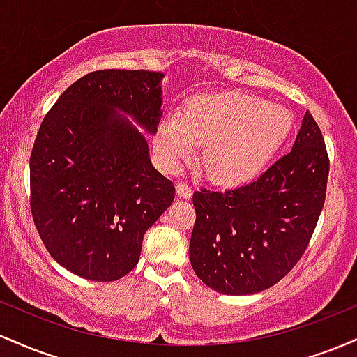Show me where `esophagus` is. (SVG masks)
<instances>
[{
  "label": "esophagus",
  "instance_id": "esophagus-1",
  "mask_svg": "<svg viewBox=\"0 0 357 357\" xmlns=\"http://www.w3.org/2000/svg\"><path fill=\"white\" fill-rule=\"evenodd\" d=\"M176 192H178L179 198H183V199H190L191 196H192L191 186H188L186 183H178V184H176Z\"/></svg>",
  "mask_w": 357,
  "mask_h": 357
}]
</instances>
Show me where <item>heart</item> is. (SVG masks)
<instances>
[{
	"label": "heart",
	"mask_w": 357,
	"mask_h": 357,
	"mask_svg": "<svg viewBox=\"0 0 357 357\" xmlns=\"http://www.w3.org/2000/svg\"><path fill=\"white\" fill-rule=\"evenodd\" d=\"M294 116L278 104L240 92L192 97L178 117L159 127L155 147L167 167L196 158L211 183L238 188L258 178L294 130Z\"/></svg>",
	"instance_id": "obj_1"
}]
</instances>
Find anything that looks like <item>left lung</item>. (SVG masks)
<instances>
[{
  "label": "left lung",
  "instance_id": "8db88e82",
  "mask_svg": "<svg viewBox=\"0 0 357 357\" xmlns=\"http://www.w3.org/2000/svg\"><path fill=\"white\" fill-rule=\"evenodd\" d=\"M329 158L305 112L292 151L255 181L192 195L190 260L220 294L250 296L282 280L304 255L326 202Z\"/></svg>",
  "mask_w": 357,
  "mask_h": 357
}]
</instances>
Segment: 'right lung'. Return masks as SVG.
Instances as JSON below:
<instances>
[{
    "label": "right lung",
    "instance_id": "1",
    "mask_svg": "<svg viewBox=\"0 0 357 357\" xmlns=\"http://www.w3.org/2000/svg\"><path fill=\"white\" fill-rule=\"evenodd\" d=\"M161 72L99 70L48 110L30 158V206L48 253L72 273L114 282L137 265L174 186L151 165L144 132L162 116Z\"/></svg>",
    "mask_w": 357,
    "mask_h": 357
}]
</instances>
